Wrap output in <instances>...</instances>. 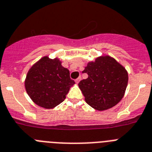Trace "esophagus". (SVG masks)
Returning a JSON list of instances; mask_svg holds the SVG:
<instances>
[{
    "instance_id": "1",
    "label": "esophagus",
    "mask_w": 152,
    "mask_h": 152,
    "mask_svg": "<svg viewBox=\"0 0 152 152\" xmlns=\"http://www.w3.org/2000/svg\"><path fill=\"white\" fill-rule=\"evenodd\" d=\"M81 79H82V78H81V76H80V77H78V78L76 79V80H75V81H76V83H80V80H81Z\"/></svg>"
}]
</instances>
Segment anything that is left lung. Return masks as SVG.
I'll use <instances>...</instances> for the list:
<instances>
[{"label":"left lung","instance_id":"1","mask_svg":"<svg viewBox=\"0 0 152 152\" xmlns=\"http://www.w3.org/2000/svg\"><path fill=\"white\" fill-rule=\"evenodd\" d=\"M83 72L88 78L79 87L90 107L97 110L113 107L123 98L128 82L126 69L110 56H101L88 62Z\"/></svg>","mask_w":152,"mask_h":152}]
</instances>
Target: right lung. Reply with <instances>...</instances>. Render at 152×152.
Segmentation results:
<instances>
[{"label": "right lung", "mask_w": 152, "mask_h": 152, "mask_svg": "<svg viewBox=\"0 0 152 152\" xmlns=\"http://www.w3.org/2000/svg\"><path fill=\"white\" fill-rule=\"evenodd\" d=\"M74 83L69 69L61 65L59 59L45 56L29 69L25 86L33 102L42 107L52 109L64 101Z\"/></svg>", "instance_id": "obj_1"}]
</instances>
